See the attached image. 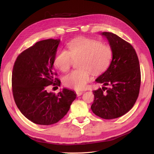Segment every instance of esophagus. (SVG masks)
<instances>
[{
  "instance_id": "34e87169",
  "label": "esophagus",
  "mask_w": 154,
  "mask_h": 154,
  "mask_svg": "<svg viewBox=\"0 0 154 154\" xmlns=\"http://www.w3.org/2000/svg\"><path fill=\"white\" fill-rule=\"evenodd\" d=\"M76 93L77 96H81V95L83 94V91H76Z\"/></svg>"
}]
</instances>
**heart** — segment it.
I'll use <instances>...</instances> for the list:
<instances>
[{
  "mask_svg": "<svg viewBox=\"0 0 154 154\" xmlns=\"http://www.w3.org/2000/svg\"><path fill=\"white\" fill-rule=\"evenodd\" d=\"M68 51L58 50L56 53L54 66L62 72L67 71L74 61L78 60V67L63 78V84L76 90L84 88L91 80V71L100 74L108 68L112 58L109 45L96 40L80 38L67 44Z\"/></svg>",
  "mask_w": 154,
  "mask_h": 154,
  "instance_id": "obj_1",
  "label": "heart"
}]
</instances>
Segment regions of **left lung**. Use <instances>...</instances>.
<instances>
[{
  "mask_svg": "<svg viewBox=\"0 0 154 154\" xmlns=\"http://www.w3.org/2000/svg\"><path fill=\"white\" fill-rule=\"evenodd\" d=\"M101 34L109 41L112 60L106 71L96 80L103 87L93 91L91 109L99 117L111 119L128 112L136 103L140 89L141 71L131 44L112 32Z\"/></svg>",
  "mask_w": 154,
  "mask_h": 154,
  "instance_id": "left-lung-1",
  "label": "left lung"
}]
</instances>
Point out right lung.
<instances>
[{
  "instance_id": "add662e5",
  "label": "right lung",
  "mask_w": 154,
  "mask_h": 154,
  "mask_svg": "<svg viewBox=\"0 0 154 154\" xmlns=\"http://www.w3.org/2000/svg\"><path fill=\"white\" fill-rule=\"evenodd\" d=\"M60 42V39L38 42L18 55L13 66L14 100L21 113L38 125L58 122L76 97L74 91L66 88L58 94L47 91L50 85H60L53 67Z\"/></svg>"
}]
</instances>
